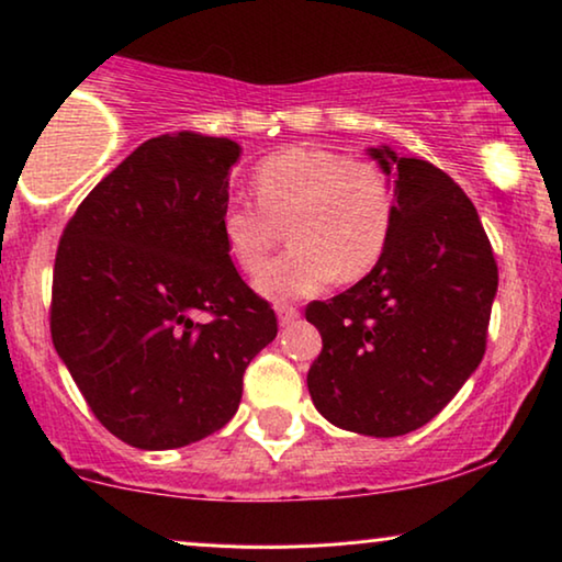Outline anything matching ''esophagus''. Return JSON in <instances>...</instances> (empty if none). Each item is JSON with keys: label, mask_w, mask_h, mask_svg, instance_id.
<instances>
[{"label": "esophagus", "mask_w": 562, "mask_h": 562, "mask_svg": "<svg viewBox=\"0 0 562 562\" xmlns=\"http://www.w3.org/2000/svg\"><path fill=\"white\" fill-rule=\"evenodd\" d=\"M274 311H277V318H280V324H290L301 316V311H297L295 305H288V303H277Z\"/></svg>", "instance_id": "obj_1"}]
</instances>
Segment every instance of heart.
<instances>
[{"mask_svg": "<svg viewBox=\"0 0 562 562\" xmlns=\"http://www.w3.org/2000/svg\"><path fill=\"white\" fill-rule=\"evenodd\" d=\"M257 202L231 199L220 215L225 246L248 274L267 265L288 231L293 248L259 274L261 293L311 295L334 277L360 280L383 257L394 199L373 162L334 150L290 147L254 168Z\"/></svg>", "mask_w": 562, "mask_h": 562, "instance_id": "b5f03b06", "label": "heart"}]
</instances>
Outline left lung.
Wrapping results in <instances>:
<instances>
[{
    "instance_id": "8db88e82",
    "label": "left lung",
    "mask_w": 562,
    "mask_h": 562,
    "mask_svg": "<svg viewBox=\"0 0 562 562\" xmlns=\"http://www.w3.org/2000/svg\"><path fill=\"white\" fill-rule=\"evenodd\" d=\"M371 158L394 173L392 233L358 285L305 308L324 342L308 392L337 428L394 438L430 423L480 366L498 265L449 173L389 147Z\"/></svg>"
}]
</instances>
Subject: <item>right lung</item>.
Masks as SVG:
<instances>
[{
	"mask_svg": "<svg viewBox=\"0 0 562 562\" xmlns=\"http://www.w3.org/2000/svg\"><path fill=\"white\" fill-rule=\"evenodd\" d=\"M238 155L194 132L142 142L56 248L54 347L92 415L134 449L223 428L248 363L277 337L272 305L240 280L220 231Z\"/></svg>",
	"mask_w": 562,
	"mask_h": 562,
	"instance_id": "right-lung-1",
	"label": "right lung"
}]
</instances>
